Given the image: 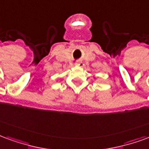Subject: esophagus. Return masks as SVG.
I'll list each match as a JSON object with an SVG mask.
<instances>
[{"label": "esophagus", "mask_w": 149, "mask_h": 149, "mask_svg": "<svg viewBox=\"0 0 149 149\" xmlns=\"http://www.w3.org/2000/svg\"><path fill=\"white\" fill-rule=\"evenodd\" d=\"M76 65H77V66H80V67L84 66V63L82 62V61H77V62L76 63Z\"/></svg>", "instance_id": "obj_1"}]
</instances>
